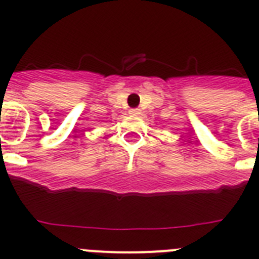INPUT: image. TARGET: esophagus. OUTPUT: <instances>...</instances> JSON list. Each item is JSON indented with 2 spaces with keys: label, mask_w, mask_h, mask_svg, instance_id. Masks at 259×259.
I'll use <instances>...</instances> for the list:
<instances>
[{
  "label": "esophagus",
  "mask_w": 259,
  "mask_h": 259,
  "mask_svg": "<svg viewBox=\"0 0 259 259\" xmlns=\"http://www.w3.org/2000/svg\"><path fill=\"white\" fill-rule=\"evenodd\" d=\"M130 115H131V116H139V115L141 114V110L140 108H131V110H130Z\"/></svg>",
  "instance_id": "esophagus-1"
}]
</instances>
